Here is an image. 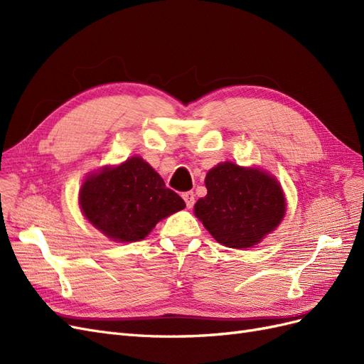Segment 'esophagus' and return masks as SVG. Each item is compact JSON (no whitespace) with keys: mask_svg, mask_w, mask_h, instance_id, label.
<instances>
[{"mask_svg":"<svg viewBox=\"0 0 364 364\" xmlns=\"http://www.w3.org/2000/svg\"><path fill=\"white\" fill-rule=\"evenodd\" d=\"M182 197H183V200H185V205H186V208H193V205H194V193L193 191H188V193H183L182 194Z\"/></svg>","mask_w":364,"mask_h":364,"instance_id":"obj_1","label":"esophagus"}]
</instances>
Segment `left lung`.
Returning a JSON list of instances; mask_svg holds the SVG:
<instances>
[{
    "label": "left lung",
    "mask_w": 364,
    "mask_h": 364,
    "mask_svg": "<svg viewBox=\"0 0 364 364\" xmlns=\"http://www.w3.org/2000/svg\"><path fill=\"white\" fill-rule=\"evenodd\" d=\"M205 183L208 194L196 202L194 214L220 245L252 247L284 217L281 186L261 170L223 162L208 171Z\"/></svg>",
    "instance_id": "left-lung-1"
}]
</instances>
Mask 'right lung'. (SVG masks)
I'll return each mask as SVG.
<instances>
[{"instance_id":"right-lung-1","label":"right lung","mask_w":364,"mask_h":364,"mask_svg":"<svg viewBox=\"0 0 364 364\" xmlns=\"http://www.w3.org/2000/svg\"><path fill=\"white\" fill-rule=\"evenodd\" d=\"M80 206L105 235L129 243L147 237L159 220L181 211L185 202L135 156L90 176L82 185Z\"/></svg>"}]
</instances>
